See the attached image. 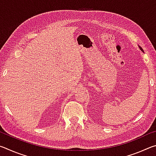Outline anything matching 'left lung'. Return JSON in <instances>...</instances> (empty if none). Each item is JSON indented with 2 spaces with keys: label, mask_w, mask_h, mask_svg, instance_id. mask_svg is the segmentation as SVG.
<instances>
[{
  "label": "left lung",
  "mask_w": 156,
  "mask_h": 156,
  "mask_svg": "<svg viewBox=\"0 0 156 156\" xmlns=\"http://www.w3.org/2000/svg\"><path fill=\"white\" fill-rule=\"evenodd\" d=\"M139 47H140V50H141V51H143V49H142V47H140V46H139ZM143 52H144V51H143Z\"/></svg>",
  "instance_id": "8db88e82"
}]
</instances>
